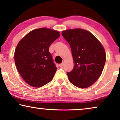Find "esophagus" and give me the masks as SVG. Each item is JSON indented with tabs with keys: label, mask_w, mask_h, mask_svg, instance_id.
<instances>
[{
	"label": "esophagus",
	"mask_w": 120,
	"mask_h": 120,
	"mask_svg": "<svg viewBox=\"0 0 120 120\" xmlns=\"http://www.w3.org/2000/svg\"><path fill=\"white\" fill-rule=\"evenodd\" d=\"M63 65H64V63H62L61 64H59V66L60 67H62L63 66Z\"/></svg>",
	"instance_id": "obj_1"
}]
</instances>
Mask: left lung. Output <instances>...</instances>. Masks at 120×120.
<instances>
[{"label": "left lung", "instance_id": "8db88e82", "mask_svg": "<svg viewBox=\"0 0 120 120\" xmlns=\"http://www.w3.org/2000/svg\"><path fill=\"white\" fill-rule=\"evenodd\" d=\"M62 34L70 46L74 60V68L67 73L70 82L81 88L91 86L101 76L105 63L103 45L84 29H68Z\"/></svg>", "mask_w": 120, "mask_h": 120}]
</instances>
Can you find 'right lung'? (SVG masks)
I'll list each match as a JSON object with an SVG mask.
<instances>
[{"label":"right lung","mask_w":120,"mask_h":120,"mask_svg":"<svg viewBox=\"0 0 120 120\" xmlns=\"http://www.w3.org/2000/svg\"><path fill=\"white\" fill-rule=\"evenodd\" d=\"M60 36L58 31L41 28L31 31L17 44L14 54L16 68L30 86L40 87L53 79L57 67L49 47Z\"/></svg>","instance_id":"add662e5"}]
</instances>
